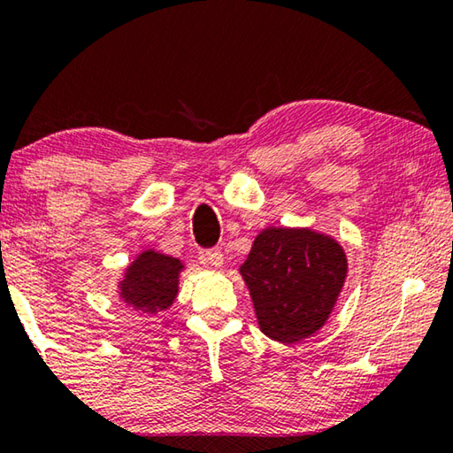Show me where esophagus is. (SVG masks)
Instances as JSON below:
<instances>
[{"instance_id":"obj_1","label":"esophagus","mask_w":453,"mask_h":453,"mask_svg":"<svg viewBox=\"0 0 453 453\" xmlns=\"http://www.w3.org/2000/svg\"><path fill=\"white\" fill-rule=\"evenodd\" d=\"M203 258L207 265H211L213 268H221L224 266V252H221L219 248H213V250H207L203 254Z\"/></svg>"}]
</instances>
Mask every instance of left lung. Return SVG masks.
<instances>
[{
  "instance_id": "left-lung-1",
  "label": "left lung",
  "mask_w": 453,
  "mask_h": 453,
  "mask_svg": "<svg viewBox=\"0 0 453 453\" xmlns=\"http://www.w3.org/2000/svg\"><path fill=\"white\" fill-rule=\"evenodd\" d=\"M260 332L301 342L326 326L348 276L340 242L309 227H266L240 266Z\"/></svg>"
}]
</instances>
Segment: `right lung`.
Wrapping results in <instances>:
<instances>
[{
  "label": "right lung",
  "mask_w": 453,
  "mask_h": 453,
  "mask_svg": "<svg viewBox=\"0 0 453 453\" xmlns=\"http://www.w3.org/2000/svg\"><path fill=\"white\" fill-rule=\"evenodd\" d=\"M183 270V260L148 248L126 266L124 279L118 282L119 299L148 315L166 311L177 299L179 274Z\"/></svg>",
  "instance_id": "obj_1"
}]
</instances>
